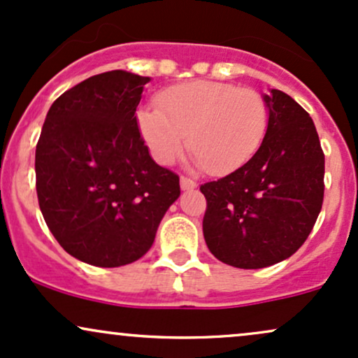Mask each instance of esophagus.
Returning a JSON list of instances; mask_svg holds the SVG:
<instances>
[{"label": "esophagus", "mask_w": 358, "mask_h": 358, "mask_svg": "<svg viewBox=\"0 0 358 358\" xmlns=\"http://www.w3.org/2000/svg\"><path fill=\"white\" fill-rule=\"evenodd\" d=\"M180 187H182L183 192H187V190H193V188H196V183L193 182V180L187 178V176H182V178H180Z\"/></svg>", "instance_id": "esophagus-1"}]
</instances>
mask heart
I'll list each match as a JSON object with an SVG mask.
<instances>
[{"instance_id": "b5f03b06", "label": "heart", "mask_w": 358, "mask_h": 358, "mask_svg": "<svg viewBox=\"0 0 358 358\" xmlns=\"http://www.w3.org/2000/svg\"><path fill=\"white\" fill-rule=\"evenodd\" d=\"M158 109L138 110V129L159 165H171L185 145L190 162L210 175L248 163L264 141L269 109L252 89L215 80H192L158 94Z\"/></svg>"}]
</instances>
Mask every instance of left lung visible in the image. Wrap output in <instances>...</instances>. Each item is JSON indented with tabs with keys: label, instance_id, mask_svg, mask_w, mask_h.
I'll use <instances>...</instances> for the list:
<instances>
[{
	"label": "left lung",
	"instance_id": "8db88e82",
	"mask_svg": "<svg viewBox=\"0 0 358 358\" xmlns=\"http://www.w3.org/2000/svg\"><path fill=\"white\" fill-rule=\"evenodd\" d=\"M269 126L245 165L205 183L203 237L219 261L261 269L293 256L323 203L324 155L313 119L278 89L264 94Z\"/></svg>",
	"mask_w": 358,
	"mask_h": 358
}]
</instances>
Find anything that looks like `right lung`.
<instances>
[{"instance_id":"right-lung-1","label":"right lung","mask_w":358,"mask_h":358,"mask_svg":"<svg viewBox=\"0 0 358 358\" xmlns=\"http://www.w3.org/2000/svg\"><path fill=\"white\" fill-rule=\"evenodd\" d=\"M150 77L110 71L64 92L35 151L36 195L48 229L71 256L119 268L150 250L180 178L156 165L138 129Z\"/></svg>"}]
</instances>
